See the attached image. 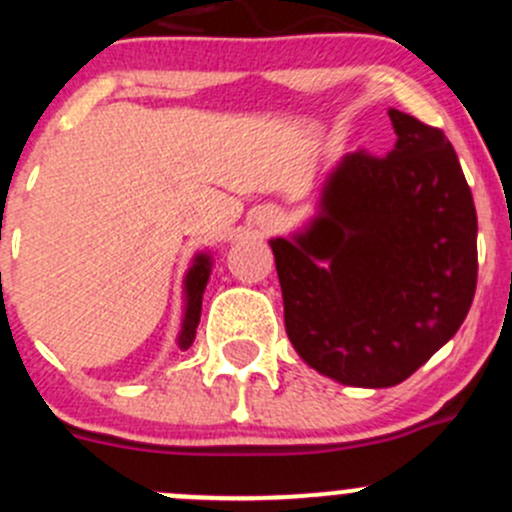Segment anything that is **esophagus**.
Segmentation results:
<instances>
[{
    "label": "esophagus",
    "mask_w": 512,
    "mask_h": 512,
    "mask_svg": "<svg viewBox=\"0 0 512 512\" xmlns=\"http://www.w3.org/2000/svg\"><path fill=\"white\" fill-rule=\"evenodd\" d=\"M256 224L263 229H273V226H278V214L273 209H261L256 216Z\"/></svg>",
    "instance_id": "obj_1"
}]
</instances>
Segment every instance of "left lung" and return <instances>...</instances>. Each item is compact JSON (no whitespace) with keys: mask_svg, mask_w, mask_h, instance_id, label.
Wrapping results in <instances>:
<instances>
[{"mask_svg":"<svg viewBox=\"0 0 512 512\" xmlns=\"http://www.w3.org/2000/svg\"><path fill=\"white\" fill-rule=\"evenodd\" d=\"M388 116L396 146L343 156L316 216L268 241L293 348L356 388L413 376L455 336L478 281V216L453 144L416 116Z\"/></svg>","mask_w":512,"mask_h":512,"instance_id":"obj_1","label":"left lung"}]
</instances>
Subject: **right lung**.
<instances>
[{
	"label": "right lung",
	"mask_w": 512,
	"mask_h": 512,
	"mask_svg": "<svg viewBox=\"0 0 512 512\" xmlns=\"http://www.w3.org/2000/svg\"><path fill=\"white\" fill-rule=\"evenodd\" d=\"M209 276H211V256L196 254L184 278L186 303H184V323H181V333H179L181 351H186L196 338V326H199V318H201V298H204Z\"/></svg>",
	"instance_id": "obj_1"
}]
</instances>
